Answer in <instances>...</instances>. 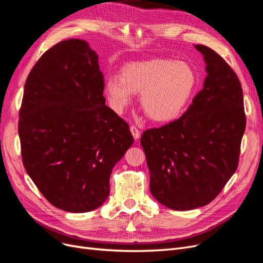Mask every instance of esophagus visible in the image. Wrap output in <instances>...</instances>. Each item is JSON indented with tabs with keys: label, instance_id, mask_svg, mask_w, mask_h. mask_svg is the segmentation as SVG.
Returning <instances> with one entry per match:
<instances>
[{
	"label": "esophagus",
	"instance_id": "34e87169",
	"mask_svg": "<svg viewBox=\"0 0 263 263\" xmlns=\"http://www.w3.org/2000/svg\"><path fill=\"white\" fill-rule=\"evenodd\" d=\"M130 133L133 134V136H134V138L135 139H139V137H140V132H139V129L137 128L136 126H130Z\"/></svg>",
	"mask_w": 263,
	"mask_h": 263
}]
</instances>
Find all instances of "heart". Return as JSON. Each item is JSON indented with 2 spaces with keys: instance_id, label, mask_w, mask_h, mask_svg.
<instances>
[{
  "instance_id": "b5f03b06",
  "label": "heart",
  "mask_w": 263,
  "mask_h": 263,
  "mask_svg": "<svg viewBox=\"0 0 263 263\" xmlns=\"http://www.w3.org/2000/svg\"><path fill=\"white\" fill-rule=\"evenodd\" d=\"M195 85V72L187 63L150 59L125 66L121 79H108L104 91L117 113L130 104L134 93H140V105L146 115L155 122L165 123L183 113Z\"/></svg>"
}]
</instances>
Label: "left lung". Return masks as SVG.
Wrapping results in <instances>:
<instances>
[{
	"label": "left lung",
	"instance_id": "8db88e82",
	"mask_svg": "<svg viewBox=\"0 0 263 263\" xmlns=\"http://www.w3.org/2000/svg\"><path fill=\"white\" fill-rule=\"evenodd\" d=\"M203 89L180 118L147 129L140 144L150 172V192L171 210L208 205L224 189L239 161L246 129L242 89L228 63L203 45Z\"/></svg>",
	"mask_w": 263,
	"mask_h": 263
}]
</instances>
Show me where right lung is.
<instances>
[{
	"label": "right lung",
	"mask_w": 263,
	"mask_h": 263,
	"mask_svg": "<svg viewBox=\"0 0 263 263\" xmlns=\"http://www.w3.org/2000/svg\"><path fill=\"white\" fill-rule=\"evenodd\" d=\"M98 61L81 39L55 44L29 72L20 108L25 170L47 201L70 213L106 201L110 173L134 142L128 124L105 105Z\"/></svg>",
	"instance_id": "1"
}]
</instances>
